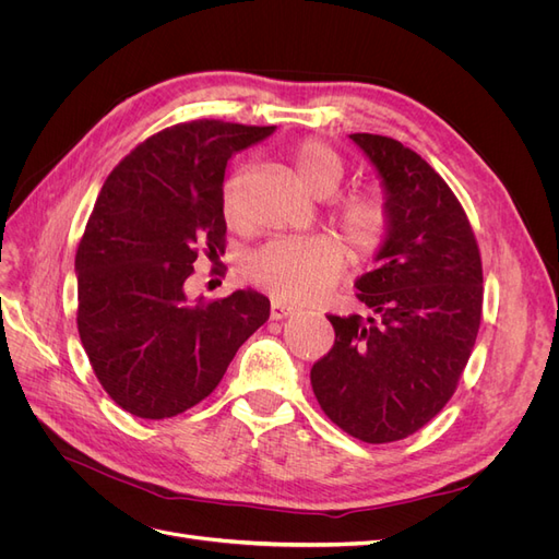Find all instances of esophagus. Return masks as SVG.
Segmentation results:
<instances>
[{"mask_svg":"<svg viewBox=\"0 0 559 559\" xmlns=\"http://www.w3.org/2000/svg\"><path fill=\"white\" fill-rule=\"evenodd\" d=\"M294 312H296L294 306H286V302H282L277 298L270 302V319H286V317H292Z\"/></svg>","mask_w":559,"mask_h":559,"instance_id":"obj_1","label":"esophagus"}]
</instances>
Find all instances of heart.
Here are the masks:
<instances>
[{"mask_svg":"<svg viewBox=\"0 0 559 559\" xmlns=\"http://www.w3.org/2000/svg\"><path fill=\"white\" fill-rule=\"evenodd\" d=\"M292 163L302 189L317 198L333 195L345 179L343 158L317 140L298 144ZM224 214L228 222H238V177L228 179L224 186ZM335 224L357 257H373L389 233L386 200L378 191L352 193L335 207ZM343 267L345 253L341 245L326 235H310V238L267 242L247 261V275L280 300L306 302L324 294L341 277Z\"/></svg>","mask_w":559,"mask_h":559,"instance_id":"obj_1","label":"heart"}]
</instances>
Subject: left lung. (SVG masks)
<instances>
[{
    "mask_svg": "<svg viewBox=\"0 0 559 559\" xmlns=\"http://www.w3.org/2000/svg\"><path fill=\"white\" fill-rule=\"evenodd\" d=\"M349 140L380 177L389 233L376 270L354 282L368 317L329 314L335 343L310 382L343 431L394 443L454 394L480 329L483 265L460 200L425 158L382 134Z\"/></svg>",
    "mask_w": 559,
    "mask_h": 559,
    "instance_id": "1",
    "label": "left lung"
}]
</instances>
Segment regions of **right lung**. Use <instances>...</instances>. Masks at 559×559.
<instances>
[{"label":"right lung","mask_w":559,"mask_h":559,"mask_svg":"<svg viewBox=\"0 0 559 559\" xmlns=\"http://www.w3.org/2000/svg\"><path fill=\"white\" fill-rule=\"evenodd\" d=\"M275 126L191 121L160 130L118 163L76 249L79 335L99 384L134 417L193 408L265 324L270 300L238 289L186 294L200 251L224 253V177Z\"/></svg>","instance_id":"obj_1"}]
</instances>
